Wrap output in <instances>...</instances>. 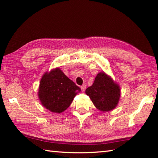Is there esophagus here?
I'll list each match as a JSON object with an SVG mask.
<instances>
[{
	"instance_id": "1",
	"label": "esophagus",
	"mask_w": 158,
	"mask_h": 158,
	"mask_svg": "<svg viewBox=\"0 0 158 158\" xmlns=\"http://www.w3.org/2000/svg\"><path fill=\"white\" fill-rule=\"evenodd\" d=\"M81 90H82L83 92V91H85V89H86V85H85V84H83V85H81Z\"/></svg>"
}]
</instances>
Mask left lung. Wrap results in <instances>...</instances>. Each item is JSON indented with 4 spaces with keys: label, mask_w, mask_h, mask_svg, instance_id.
<instances>
[{
    "label": "left lung",
    "mask_w": 158,
    "mask_h": 158,
    "mask_svg": "<svg viewBox=\"0 0 158 158\" xmlns=\"http://www.w3.org/2000/svg\"><path fill=\"white\" fill-rule=\"evenodd\" d=\"M93 104L101 111H109L114 109L120 98V87L105 73L96 75L92 86L85 90Z\"/></svg>",
    "instance_id": "obj_1"
}]
</instances>
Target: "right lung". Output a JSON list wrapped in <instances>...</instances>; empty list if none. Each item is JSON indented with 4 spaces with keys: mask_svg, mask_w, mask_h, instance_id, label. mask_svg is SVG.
I'll use <instances>...</instances> for the list:
<instances>
[{
    "mask_svg": "<svg viewBox=\"0 0 158 158\" xmlns=\"http://www.w3.org/2000/svg\"><path fill=\"white\" fill-rule=\"evenodd\" d=\"M80 91V88L59 68H56L42 77L38 96L42 105L47 109L60 113L68 108Z\"/></svg>",
    "mask_w": 158,
    "mask_h": 158,
    "instance_id": "add662e5",
    "label": "right lung"
}]
</instances>
